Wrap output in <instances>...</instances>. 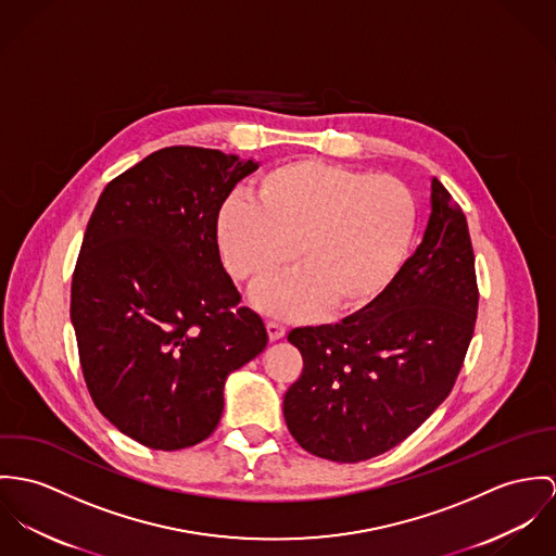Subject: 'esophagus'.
<instances>
[{
  "mask_svg": "<svg viewBox=\"0 0 556 556\" xmlns=\"http://www.w3.org/2000/svg\"><path fill=\"white\" fill-rule=\"evenodd\" d=\"M266 330H268L270 341H279L286 337V326H281L277 321H266Z\"/></svg>",
  "mask_w": 556,
  "mask_h": 556,
  "instance_id": "34e87169",
  "label": "esophagus"
}]
</instances>
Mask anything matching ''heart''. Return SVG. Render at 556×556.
Segmentation results:
<instances>
[{
  "label": "heart",
  "mask_w": 556,
  "mask_h": 556,
  "mask_svg": "<svg viewBox=\"0 0 556 556\" xmlns=\"http://www.w3.org/2000/svg\"><path fill=\"white\" fill-rule=\"evenodd\" d=\"M414 228L416 202L399 179L321 160L270 168L253 200L230 195L215 215L224 264L249 288L286 270L296 245L301 270L253 296L255 307L288 319L367 307L405 262Z\"/></svg>",
  "instance_id": "1"
}]
</instances>
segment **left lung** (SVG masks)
Returning <instances> with one entry per match:
<instances>
[{
    "instance_id": "8db88e82",
    "label": "left lung",
    "mask_w": 556,
    "mask_h": 556,
    "mask_svg": "<svg viewBox=\"0 0 556 556\" xmlns=\"http://www.w3.org/2000/svg\"><path fill=\"white\" fill-rule=\"evenodd\" d=\"M478 299L467 219L432 179L422 243L386 290L334 326L288 334L305 365L283 396L299 445L334 463H361L407 439L450 394Z\"/></svg>"
}]
</instances>
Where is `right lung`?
Returning <instances> with one entry per match:
<instances>
[{
	"instance_id": "obj_1",
	"label": "right lung",
	"mask_w": 556,
	"mask_h": 556,
	"mask_svg": "<svg viewBox=\"0 0 556 556\" xmlns=\"http://www.w3.org/2000/svg\"><path fill=\"white\" fill-rule=\"evenodd\" d=\"M257 162L166 147L104 187L72 277L70 319L100 414L153 450L204 441L232 370L268 343L241 307L215 215Z\"/></svg>"
}]
</instances>
